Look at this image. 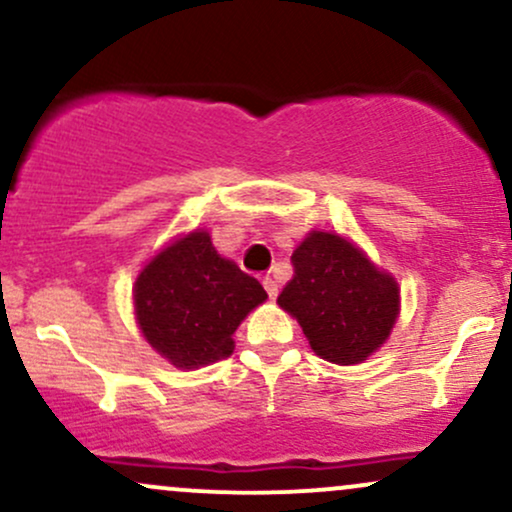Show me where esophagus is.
Listing matches in <instances>:
<instances>
[{"instance_id": "34e87169", "label": "esophagus", "mask_w": 512, "mask_h": 512, "mask_svg": "<svg viewBox=\"0 0 512 512\" xmlns=\"http://www.w3.org/2000/svg\"><path fill=\"white\" fill-rule=\"evenodd\" d=\"M262 284H264V289H267L269 298H276V296H279V284H276L274 276H264Z\"/></svg>"}]
</instances>
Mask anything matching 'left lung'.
<instances>
[{"label":"left lung","instance_id":"obj_1","mask_svg":"<svg viewBox=\"0 0 512 512\" xmlns=\"http://www.w3.org/2000/svg\"><path fill=\"white\" fill-rule=\"evenodd\" d=\"M293 279L279 305L301 322L317 356L351 366L390 337L399 289L349 240L315 231L291 257Z\"/></svg>","mask_w":512,"mask_h":512}]
</instances>
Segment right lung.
Instances as JSON below:
<instances>
[{"label": "right lung", "mask_w": 512, "mask_h": 512, "mask_svg": "<svg viewBox=\"0 0 512 512\" xmlns=\"http://www.w3.org/2000/svg\"><path fill=\"white\" fill-rule=\"evenodd\" d=\"M264 298L267 291L260 281L223 260L204 231L158 252L134 284L146 342L178 368L231 356V334Z\"/></svg>", "instance_id": "1"}]
</instances>
